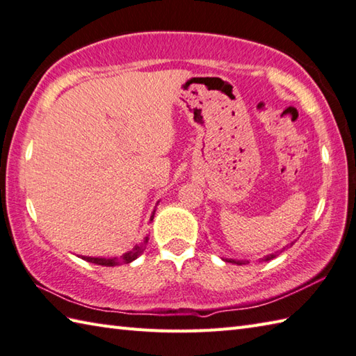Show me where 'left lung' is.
Segmentation results:
<instances>
[{"mask_svg":"<svg viewBox=\"0 0 356 356\" xmlns=\"http://www.w3.org/2000/svg\"><path fill=\"white\" fill-rule=\"evenodd\" d=\"M278 255H280V252L272 253V255H267L266 258H263V261H270V259H273L275 257H278ZM226 261H229V263H235V264H238V266H243V264L248 263V261H235V259H226Z\"/></svg>","mask_w":356,"mask_h":356,"instance_id":"obj_1","label":"left lung"}]
</instances>
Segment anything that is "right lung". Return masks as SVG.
Wrapping results in <instances>:
<instances>
[{"label": "right lung", "mask_w": 356, "mask_h": 356, "mask_svg": "<svg viewBox=\"0 0 356 356\" xmlns=\"http://www.w3.org/2000/svg\"><path fill=\"white\" fill-rule=\"evenodd\" d=\"M150 220H154V216H152ZM146 243H147V238L146 241L135 245V248L124 253V255H121L120 258H90V257H83V259L89 261V263H93V264H99V266H118V264H127V263H132L134 259H136L138 257L141 255V253L144 252V249H146Z\"/></svg>", "instance_id": "obj_1"}]
</instances>
